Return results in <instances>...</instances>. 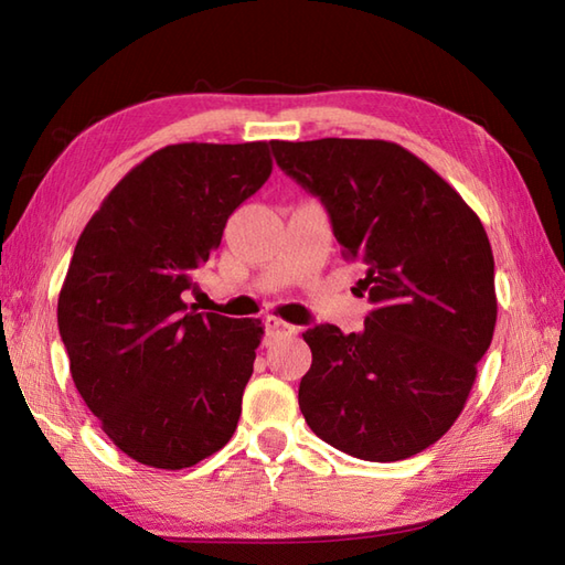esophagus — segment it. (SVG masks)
<instances>
[{"mask_svg": "<svg viewBox=\"0 0 565 565\" xmlns=\"http://www.w3.org/2000/svg\"><path fill=\"white\" fill-rule=\"evenodd\" d=\"M266 330H268V335H292V333H297V326L278 319V316H268Z\"/></svg>", "mask_w": 565, "mask_h": 565, "instance_id": "obj_1", "label": "esophagus"}]
</instances>
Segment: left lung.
I'll list each match as a JSON object with an SVG mask.
<instances>
[{
  "instance_id": "1",
  "label": "left lung",
  "mask_w": 565,
  "mask_h": 565,
  "mask_svg": "<svg viewBox=\"0 0 565 565\" xmlns=\"http://www.w3.org/2000/svg\"><path fill=\"white\" fill-rule=\"evenodd\" d=\"M275 162L330 213L374 311L362 333H301L299 409L348 456L395 462L441 438L497 326L493 254L477 213L407 148L379 139L270 141Z\"/></svg>"
}]
</instances>
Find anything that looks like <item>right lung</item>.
<instances>
[{"label": "right lung", "mask_w": 565, "mask_h": 565, "mask_svg": "<svg viewBox=\"0 0 565 565\" xmlns=\"http://www.w3.org/2000/svg\"><path fill=\"white\" fill-rule=\"evenodd\" d=\"M270 172L268 141L164 146L121 177L81 232L60 335L81 397L136 462L184 470L237 429L264 326L199 313L182 295Z\"/></svg>", "instance_id": "1"}]
</instances>
